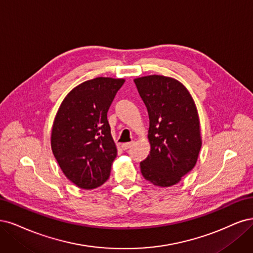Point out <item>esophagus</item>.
Masks as SVG:
<instances>
[{"instance_id":"1","label":"esophagus","mask_w":253,"mask_h":253,"mask_svg":"<svg viewBox=\"0 0 253 253\" xmlns=\"http://www.w3.org/2000/svg\"><path fill=\"white\" fill-rule=\"evenodd\" d=\"M132 145H133L132 142H130V143H124V144H122V148H123L124 150H127V149H129L130 147H131Z\"/></svg>"}]
</instances>
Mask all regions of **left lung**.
I'll use <instances>...</instances> for the list:
<instances>
[{"label":"left lung","mask_w":253,"mask_h":253,"mask_svg":"<svg viewBox=\"0 0 253 253\" xmlns=\"http://www.w3.org/2000/svg\"><path fill=\"white\" fill-rule=\"evenodd\" d=\"M134 83L149 116L151 148L141 172L156 186L175 185L193 169L202 147L197 107L186 87L172 78L154 75Z\"/></svg>","instance_id":"1"}]
</instances>
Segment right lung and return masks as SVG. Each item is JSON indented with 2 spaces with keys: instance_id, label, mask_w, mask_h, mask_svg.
Instances as JSON below:
<instances>
[{
  "instance_id": "right-lung-1",
  "label": "right lung",
  "mask_w": 253,
  "mask_h": 253,
  "mask_svg": "<svg viewBox=\"0 0 253 253\" xmlns=\"http://www.w3.org/2000/svg\"><path fill=\"white\" fill-rule=\"evenodd\" d=\"M124 79L95 78L66 95L56 113L51 149L69 181L94 189L109 178L117 147L107 112Z\"/></svg>"
}]
</instances>
